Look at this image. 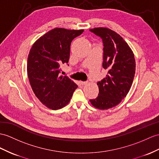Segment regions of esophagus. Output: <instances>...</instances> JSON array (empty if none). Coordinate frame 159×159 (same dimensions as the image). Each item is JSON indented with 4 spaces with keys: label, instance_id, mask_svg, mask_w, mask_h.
Wrapping results in <instances>:
<instances>
[{
    "label": "esophagus",
    "instance_id": "obj_1",
    "mask_svg": "<svg viewBox=\"0 0 159 159\" xmlns=\"http://www.w3.org/2000/svg\"><path fill=\"white\" fill-rule=\"evenodd\" d=\"M87 83H88V82H82V81H81L80 82V84L82 85H86V84H87Z\"/></svg>",
    "mask_w": 159,
    "mask_h": 159
}]
</instances>
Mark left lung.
Masks as SVG:
<instances>
[{
	"label": "left lung",
	"instance_id": "left-lung-1",
	"mask_svg": "<svg viewBox=\"0 0 159 159\" xmlns=\"http://www.w3.org/2000/svg\"><path fill=\"white\" fill-rule=\"evenodd\" d=\"M90 31L102 38V67L108 70L105 78L97 83L98 96L90 102L98 109H109L117 106L128 94L135 72L134 55L127 42L114 31L107 28Z\"/></svg>",
	"mask_w": 159,
	"mask_h": 159
}]
</instances>
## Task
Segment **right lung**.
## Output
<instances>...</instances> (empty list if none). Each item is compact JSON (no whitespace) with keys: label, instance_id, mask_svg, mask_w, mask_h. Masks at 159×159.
Listing matches in <instances>:
<instances>
[{"label":"right lung","instance_id":"1","mask_svg":"<svg viewBox=\"0 0 159 159\" xmlns=\"http://www.w3.org/2000/svg\"><path fill=\"white\" fill-rule=\"evenodd\" d=\"M83 32L52 29L35 42L30 50L27 71L31 87L40 101L50 109L66 106L77 88L74 82L59 73L61 65L69 62L71 42Z\"/></svg>","mask_w":159,"mask_h":159}]
</instances>
